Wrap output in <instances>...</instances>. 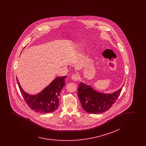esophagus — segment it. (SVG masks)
I'll return each instance as SVG.
<instances>
[{
    "mask_svg": "<svg viewBox=\"0 0 146 146\" xmlns=\"http://www.w3.org/2000/svg\"><path fill=\"white\" fill-rule=\"evenodd\" d=\"M72 79L74 81H77L79 80V76L77 74H73L72 75Z\"/></svg>",
    "mask_w": 146,
    "mask_h": 146,
    "instance_id": "esophagus-1",
    "label": "esophagus"
}]
</instances>
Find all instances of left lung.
<instances>
[{"mask_svg": "<svg viewBox=\"0 0 146 146\" xmlns=\"http://www.w3.org/2000/svg\"><path fill=\"white\" fill-rule=\"evenodd\" d=\"M122 87L113 93L98 92L81 82L78 87V97L82 108L89 113H101L109 110L117 100Z\"/></svg>", "mask_w": 146, "mask_h": 146, "instance_id": "8db88e82", "label": "left lung"}]
</instances>
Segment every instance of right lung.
<instances>
[{"mask_svg": "<svg viewBox=\"0 0 146 146\" xmlns=\"http://www.w3.org/2000/svg\"><path fill=\"white\" fill-rule=\"evenodd\" d=\"M66 76L56 77L50 84L40 92L31 95L25 92L17 77V82L27 104L32 110L40 113H50L56 110L59 106V94L64 87Z\"/></svg>", "mask_w": 146, "mask_h": 146, "instance_id": "add662e5", "label": "right lung"}]
</instances>
